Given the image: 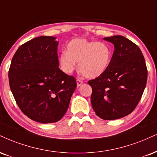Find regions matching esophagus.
Returning <instances> with one entry per match:
<instances>
[{"label": "esophagus", "mask_w": 157, "mask_h": 157, "mask_svg": "<svg viewBox=\"0 0 157 157\" xmlns=\"http://www.w3.org/2000/svg\"><path fill=\"white\" fill-rule=\"evenodd\" d=\"M82 83H83V82H82V80H81V79H80V78H77V86H78V87L80 86Z\"/></svg>", "instance_id": "34e87169"}]
</instances>
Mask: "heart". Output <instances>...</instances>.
Returning <instances> with one entry per match:
<instances>
[{"label": "heart", "mask_w": 157, "mask_h": 157, "mask_svg": "<svg viewBox=\"0 0 157 157\" xmlns=\"http://www.w3.org/2000/svg\"><path fill=\"white\" fill-rule=\"evenodd\" d=\"M110 59V48L105 43L76 39L68 44L59 62L65 73L72 72L78 63L79 70L84 76L95 78L106 71Z\"/></svg>", "instance_id": "heart-1"}]
</instances>
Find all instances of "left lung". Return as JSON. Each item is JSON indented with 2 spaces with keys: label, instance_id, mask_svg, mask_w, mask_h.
Returning a JSON list of instances; mask_svg holds the SVG:
<instances>
[{
  "label": "left lung",
  "instance_id": "obj_1",
  "mask_svg": "<svg viewBox=\"0 0 157 157\" xmlns=\"http://www.w3.org/2000/svg\"><path fill=\"white\" fill-rule=\"evenodd\" d=\"M114 44L109 64L103 74L88 81L92 107L104 120H115L131 113L146 86L148 71L137 45L122 36L104 38Z\"/></svg>",
  "mask_w": 157,
  "mask_h": 157
}]
</instances>
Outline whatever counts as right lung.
<instances>
[{
  "mask_svg": "<svg viewBox=\"0 0 157 157\" xmlns=\"http://www.w3.org/2000/svg\"><path fill=\"white\" fill-rule=\"evenodd\" d=\"M58 45L52 36L27 41L16 51L9 70V86L18 107L42 124L61 119L77 87L76 79L58 68Z\"/></svg>",
  "mask_w": 157,
  "mask_h": 157,
  "instance_id": "obj_1",
  "label": "right lung"
}]
</instances>
